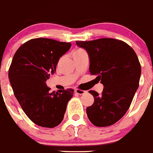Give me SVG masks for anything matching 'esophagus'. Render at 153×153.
<instances>
[{
    "label": "esophagus",
    "mask_w": 153,
    "mask_h": 153,
    "mask_svg": "<svg viewBox=\"0 0 153 153\" xmlns=\"http://www.w3.org/2000/svg\"><path fill=\"white\" fill-rule=\"evenodd\" d=\"M75 92L76 93V94H79V95H81V94H85V93H86L87 91H83V90H81V89H75Z\"/></svg>",
    "instance_id": "1"
}]
</instances>
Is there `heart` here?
Listing matches in <instances>:
<instances>
[{
  "instance_id": "heart-1",
  "label": "heart",
  "mask_w": 153,
  "mask_h": 153,
  "mask_svg": "<svg viewBox=\"0 0 153 153\" xmlns=\"http://www.w3.org/2000/svg\"><path fill=\"white\" fill-rule=\"evenodd\" d=\"M84 51V50H82V49H77L76 51ZM75 51H74V52H75Z\"/></svg>"
}]
</instances>
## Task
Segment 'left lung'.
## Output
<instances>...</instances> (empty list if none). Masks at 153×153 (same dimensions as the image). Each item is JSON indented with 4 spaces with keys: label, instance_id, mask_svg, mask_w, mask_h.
Listing matches in <instances>:
<instances>
[{
    "label": "left lung",
    "instance_id": "left-lung-1",
    "mask_svg": "<svg viewBox=\"0 0 153 153\" xmlns=\"http://www.w3.org/2000/svg\"><path fill=\"white\" fill-rule=\"evenodd\" d=\"M90 58V72L104 88L102 94L90 91L94 102L86 109L97 127L114 125L125 115L139 87L141 66L135 51L127 43L114 38L76 41Z\"/></svg>",
    "mask_w": 153,
    "mask_h": 153
}]
</instances>
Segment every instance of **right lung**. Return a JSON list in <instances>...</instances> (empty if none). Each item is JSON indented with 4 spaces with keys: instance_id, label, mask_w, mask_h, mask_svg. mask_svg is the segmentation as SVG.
Segmentation results:
<instances>
[{
    "instance_id": "right-lung-1",
    "label": "right lung",
    "mask_w": 153,
    "mask_h": 153,
    "mask_svg": "<svg viewBox=\"0 0 153 153\" xmlns=\"http://www.w3.org/2000/svg\"><path fill=\"white\" fill-rule=\"evenodd\" d=\"M72 46L49 38H34L21 45L9 68L14 95L31 122L44 128L59 125L64 118L74 90L51 92L46 85L58 61Z\"/></svg>"
}]
</instances>
